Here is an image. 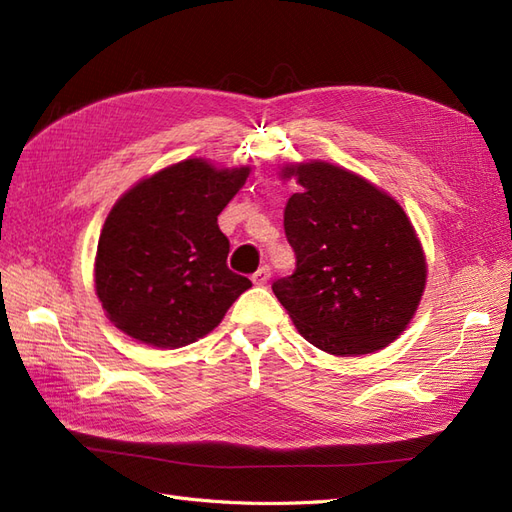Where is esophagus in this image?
<instances>
[{
    "instance_id": "esophagus-1",
    "label": "esophagus",
    "mask_w": 512,
    "mask_h": 512,
    "mask_svg": "<svg viewBox=\"0 0 512 512\" xmlns=\"http://www.w3.org/2000/svg\"><path fill=\"white\" fill-rule=\"evenodd\" d=\"M269 277H271V269L265 265V267H260V269L252 275V282H254L256 286H265V284L269 282Z\"/></svg>"
}]
</instances>
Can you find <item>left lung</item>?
Instances as JSON below:
<instances>
[{"instance_id":"left-lung-1","label":"left lung","mask_w":512,"mask_h":512,"mask_svg":"<svg viewBox=\"0 0 512 512\" xmlns=\"http://www.w3.org/2000/svg\"><path fill=\"white\" fill-rule=\"evenodd\" d=\"M282 179L301 185L284 209L297 269L273 282L294 327L335 356L393 344L427 282L423 245L406 211L374 183L329 162L284 164Z\"/></svg>"}]
</instances>
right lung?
<instances>
[{
  "instance_id": "obj_1",
  "label": "right lung",
  "mask_w": 512,
  "mask_h": 512,
  "mask_svg": "<svg viewBox=\"0 0 512 512\" xmlns=\"http://www.w3.org/2000/svg\"><path fill=\"white\" fill-rule=\"evenodd\" d=\"M250 166L215 168L203 158L166 166L123 194L96 252V294L119 331L153 348L194 344L252 288L226 265L230 243L218 215Z\"/></svg>"
}]
</instances>
